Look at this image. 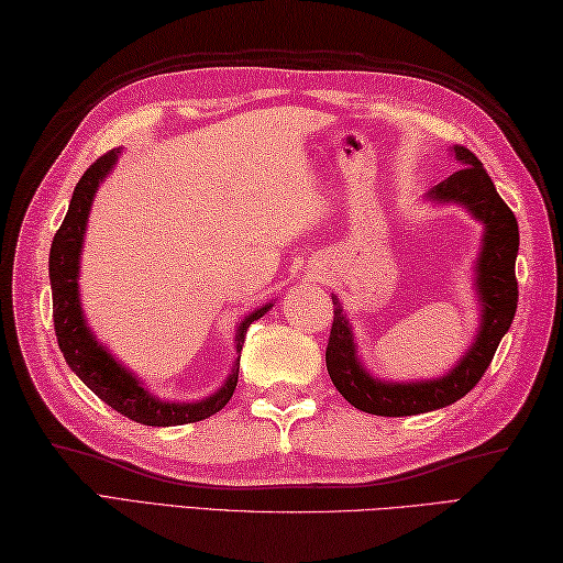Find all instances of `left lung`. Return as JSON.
<instances>
[{"mask_svg": "<svg viewBox=\"0 0 563 563\" xmlns=\"http://www.w3.org/2000/svg\"><path fill=\"white\" fill-rule=\"evenodd\" d=\"M454 157L460 159L462 169L440 181L430 198L442 202H462L470 208L474 218L486 227L484 246L476 261V292L482 300V331L476 343L470 349L457 367L450 375L433 382H416V385H387L369 377L355 357V343L349 321L343 317L341 302H333V324L327 345V369L343 399L355 409L375 416H416L426 411L442 409L466 391H472L492 365L504 333L510 329L512 317L518 309V278L516 256L520 246L518 220L506 200L486 174L482 162L474 154L454 145Z\"/></svg>", "mask_w": 563, "mask_h": 563, "instance_id": "obj_1", "label": "left lung"}]
</instances>
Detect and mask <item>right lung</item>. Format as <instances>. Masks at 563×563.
Here are the masks:
<instances>
[{
  "mask_svg": "<svg viewBox=\"0 0 563 563\" xmlns=\"http://www.w3.org/2000/svg\"><path fill=\"white\" fill-rule=\"evenodd\" d=\"M118 154L111 150L103 157L93 162L71 194L69 210L63 224L55 232L51 246V288H53V321L55 336L63 351L67 365L75 369L79 379L87 385L101 401H106L118 413L128 416L130 421L142 426H184L196 423L218 413L222 406L232 399L239 367L234 365L232 375L227 377L224 387L214 391L212 397L198 404H169L154 399L152 394L140 387V382L128 373L125 367L118 365L113 357L106 353L101 345L93 341L87 324H84L81 307H79V290H77V268H79V251L84 239V227H87L91 198L97 194L103 176L111 172ZM271 309V305L256 309L249 314L242 327L236 329V351H242L246 329L251 321H256Z\"/></svg>",
  "mask_w": 563,
  "mask_h": 563,
  "instance_id": "1",
  "label": "right lung"
}]
</instances>
